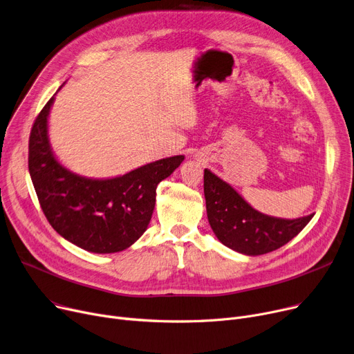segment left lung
Masks as SVG:
<instances>
[{"mask_svg":"<svg viewBox=\"0 0 354 354\" xmlns=\"http://www.w3.org/2000/svg\"><path fill=\"white\" fill-rule=\"evenodd\" d=\"M203 192L207 221L216 238L229 249L246 256L265 254L286 245L315 215L297 219L265 215L209 169L203 175Z\"/></svg>","mask_w":354,"mask_h":354,"instance_id":"1","label":"left lung"}]
</instances>
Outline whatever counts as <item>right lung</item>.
<instances>
[{
  "instance_id": "1",
  "label": "right lung",
  "mask_w": 354,
  "mask_h": 354,
  "mask_svg": "<svg viewBox=\"0 0 354 354\" xmlns=\"http://www.w3.org/2000/svg\"><path fill=\"white\" fill-rule=\"evenodd\" d=\"M54 100L42 108L30 135L28 169L44 215L64 239L84 250H125L151 222L158 183L185 156L163 158L113 178L78 175L64 167L51 148L48 118Z\"/></svg>"
}]
</instances>
